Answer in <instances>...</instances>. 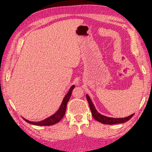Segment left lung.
I'll list each match as a JSON object with an SVG mask.
<instances>
[{
    "label": "left lung",
    "instance_id": "1",
    "mask_svg": "<svg viewBox=\"0 0 152 152\" xmlns=\"http://www.w3.org/2000/svg\"><path fill=\"white\" fill-rule=\"evenodd\" d=\"M86 96L93 117H94L95 120L101 122L102 124L112 125V124H119V123H124V122H126L128 121H129L131 117L134 115V114H133L128 117H124V118H114V117H109L103 115L97 112L90 96L87 94Z\"/></svg>",
    "mask_w": 152,
    "mask_h": 152
}]
</instances>
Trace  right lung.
<instances>
[{
  "label": "right lung",
  "instance_id": "right-lung-1",
  "mask_svg": "<svg viewBox=\"0 0 152 152\" xmlns=\"http://www.w3.org/2000/svg\"><path fill=\"white\" fill-rule=\"evenodd\" d=\"M75 87V85H72L70 88L69 91H68V93L66 94L65 97L64 98V99L62 102V104L59 107V109H58V110L54 114H53L52 115L47 117V118L45 119L43 121H40L38 122L30 121L25 119L23 117V119L25 121H26L28 123H30L31 124L35 125V126H52V125H53V124L57 123V122H59L62 119V117H64V114L66 113L67 102L70 99V97L72 94V90L74 89Z\"/></svg>",
  "mask_w": 152,
  "mask_h": 152
}]
</instances>
